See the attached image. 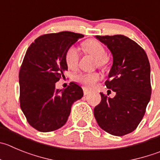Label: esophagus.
I'll return each mask as SVG.
<instances>
[{
  "mask_svg": "<svg viewBox=\"0 0 160 160\" xmlns=\"http://www.w3.org/2000/svg\"><path fill=\"white\" fill-rule=\"evenodd\" d=\"M89 94H90V92H89V91L88 90V89L83 88V95H89Z\"/></svg>",
  "mask_w": 160,
  "mask_h": 160,
  "instance_id": "34e87169",
  "label": "esophagus"
}]
</instances>
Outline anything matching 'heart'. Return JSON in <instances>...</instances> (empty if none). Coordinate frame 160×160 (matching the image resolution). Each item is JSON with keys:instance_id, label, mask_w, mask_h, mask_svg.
I'll use <instances>...</instances> for the list:
<instances>
[{"instance_id": "heart-1", "label": "heart", "mask_w": 160, "mask_h": 160, "mask_svg": "<svg viewBox=\"0 0 160 160\" xmlns=\"http://www.w3.org/2000/svg\"><path fill=\"white\" fill-rule=\"evenodd\" d=\"M82 48L88 54L96 58V64L98 67L105 68L108 65L109 59L106 55V50L102 43L95 39H89L82 44ZM65 64L68 68L74 69L78 65L79 53L75 46H70L65 54ZM100 78L98 72H80L75 76V80L85 88H92Z\"/></svg>"}]
</instances>
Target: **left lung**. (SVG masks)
I'll list each match as a JSON object with an SVG mask.
<instances>
[{
    "label": "left lung",
    "instance_id": "1",
    "mask_svg": "<svg viewBox=\"0 0 160 160\" xmlns=\"http://www.w3.org/2000/svg\"><path fill=\"white\" fill-rule=\"evenodd\" d=\"M95 37L113 55L105 85L116 95L110 98L100 93L102 99L94 109V115L101 129L122 137L135 130L145 114L152 94L150 64L144 49L128 37Z\"/></svg>",
    "mask_w": 160,
    "mask_h": 160
}]
</instances>
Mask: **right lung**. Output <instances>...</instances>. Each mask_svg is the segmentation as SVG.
<instances>
[{"label": "right lung", "mask_w": 160, "mask_h": 160, "mask_svg": "<svg viewBox=\"0 0 160 160\" xmlns=\"http://www.w3.org/2000/svg\"><path fill=\"white\" fill-rule=\"evenodd\" d=\"M83 37L71 31L46 34L27 50L19 73V103L28 123L39 132L62 127L73 102L83 97V90L74 82L62 90L55 88L68 70L65 52Z\"/></svg>", "instance_id": "add662e5"}]
</instances>
